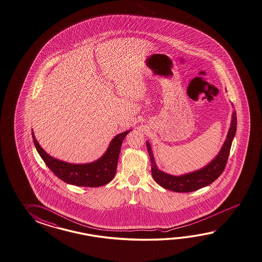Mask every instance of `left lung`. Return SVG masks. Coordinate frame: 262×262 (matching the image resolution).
<instances>
[{
	"label": "left lung",
	"instance_id": "8db88e82",
	"mask_svg": "<svg viewBox=\"0 0 262 262\" xmlns=\"http://www.w3.org/2000/svg\"><path fill=\"white\" fill-rule=\"evenodd\" d=\"M236 130V111H234L226 140L224 142V146L217 156L212 160L207 166H204L203 168L199 169L197 171L187 173L181 176L169 175L158 169L154 160L150 145L148 142H147V151L151 162V173L155 182L162 187L168 190L184 192V193L196 191L200 188H203L204 186L210 185L215 180H217L220 177L222 173L224 172L227 160L229 157L230 148L232 146L233 139L235 137Z\"/></svg>",
	"mask_w": 262,
	"mask_h": 262
}]
</instances>
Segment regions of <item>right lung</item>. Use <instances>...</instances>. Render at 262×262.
<instances>
[{
  "label": "right lung",
  "instance_id": "obj_1",
  "mask_svg": "<svg viewBox=\"0 0 262 262\" xmlns=\"http://www.w3.org/2000/svg\"><path fill=\"white\" fill-rule=\"evenodd\" d=\"M128 133L129 130L117 134L110 143L108 149L102 157L93 163L81 165L69 164L53 158L39 146L33 130L32 137L38 154L58 178L70 185L98 187L107 185L115 177L122 142Z\"/></svg>",
  "mask_w": 262,
  "mask_h": 262
}]
</instances>
